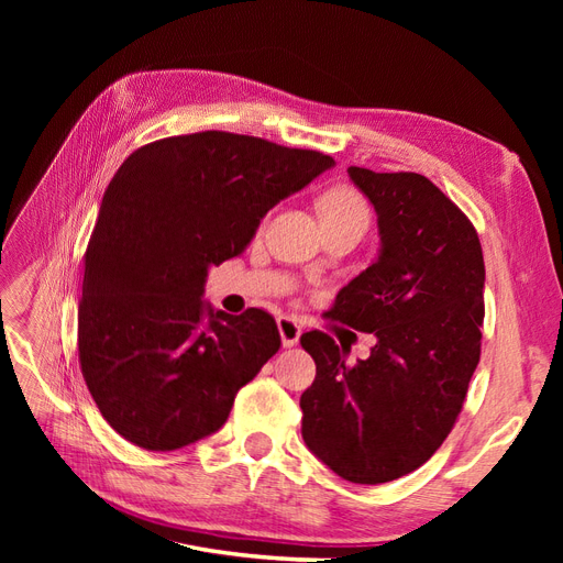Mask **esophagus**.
<instances>
[{
    "mask_svg": "<svg viewBox=\"0 0 563 563\" xmlns=\"http://www.w3.org/2000/svg\"><path fill=\"white\" fill-rule=\"evenodd\" d=\"M279 327V335H282V345L284 347H294L298 345V340L302 335V327L294 319V317H279L277 321Z\"/></svg>",
    "mask_w": 563,
    "mask_h": 563,
    "instance_id": "obj_1",
    "label": "esophagus"
}]
</instances>
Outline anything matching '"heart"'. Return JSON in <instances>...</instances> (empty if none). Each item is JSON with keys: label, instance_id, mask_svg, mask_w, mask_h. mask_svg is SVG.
Wrapping results in <instances>:
<instances>
[{"label": "heart", "instance_id": "heart-1", "mask_svg": "<svg viewBox=\"0 0 563 563\" xmlns=\"http://www.w3.org/2000/svg\"><path fill=\"white\" fill-rule=\"evenodd\" d=\"M321 218H343V216H368L364 197L354 187H333L319 201Z\"/></svg>", "mask_w": 563, "mask_h": 563}]
</instances>
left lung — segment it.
Returning a JSON list of instances; mask_svg holds the SVG:
<instances>
[{
  "instance_id": "left-lung-1",
  "label": "left lung",
  "mask_w": 563,
  "mask_h": 563,
  "mask_svg": "<svg viewBox=\"0 0 563 563\" xmlns=\"http://www.w3.org/2000/svg\"><path fill=\"white\" fill-rule=\"evenodd\" d=\"M347 174L378 213L383 246L329 317L378 343L347 364L329 333L300 338L317 364L302 439L343 479L385 484L428 463L453 430L482 354L486 269L470 218L432 180Z\"/></svg>"
}]
</instances>
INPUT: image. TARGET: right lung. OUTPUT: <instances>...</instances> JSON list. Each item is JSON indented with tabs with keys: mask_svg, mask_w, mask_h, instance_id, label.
Here are the masks:
<instances>
[{
	"mask_svg": "<svg viewBox=\"0 0 563 563\" xmlns=\"http://www.w3.org/2000/svg\"><path fill=\"white\" fill-rule=\"evenodd\" d=\"M333 159L201 131L139 147L110 180L84 253L81 376L114 432L147 451L213 434L282 347L265 310H211V265L244 253L263 216Z\"/></svg>",
	"mask_w": 563,
	"mask_h": 563,
	"instance_id": "obj_1",
	"label": "right lung"
}]
</instances>
